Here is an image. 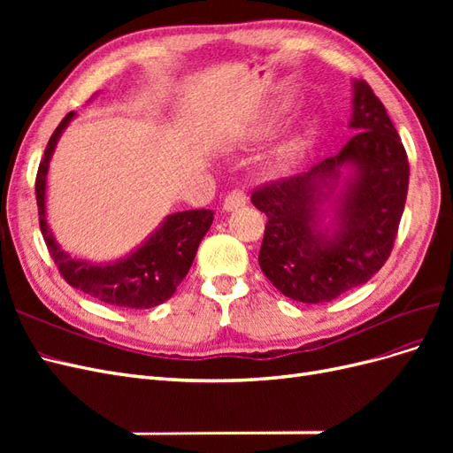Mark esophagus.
<instances>
[{"mask_svg":"<svg viewBox=\"0 0 453 453\" xmlns=\"http://www.w3.org/2000/svg\"><path fill=\"white\" fill-rule=\"evenodd\" d=\"M245 202H248V195H245V190L234 188V190H230L225 198V210L226 211L238 210V208H242V205H245Z\"/></svg>","mask_w":453,"mask_h":453,"instance_id":"obj_1","label":"esophagus"}]
</instances>
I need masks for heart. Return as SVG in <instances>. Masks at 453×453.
Instances as JSON below:
<instances>
[{
	"instance_id": "b5f03b06",
	"label": "heart",
	"mask_w": 453,
	"mask_h": 453,
	"mask_svg": "<svg viewBox=\"0 0 453 453\" xmlns=\"http://www.w3.org/2000/svg\"><path fill=\"white\" fill-rule=\"evenodd\" d=\"M295 149H296V147H293V149L289 150V153H287V157H291V155H293V150H295Z\"/></svg>"
}]
</instances>
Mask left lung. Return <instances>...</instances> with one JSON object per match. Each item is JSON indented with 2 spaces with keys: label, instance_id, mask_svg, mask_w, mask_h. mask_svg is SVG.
Segmentation results:
<instances>
[{
  "label": "left lung",
  "instance_id": "8db88e82",
  "mask_svg": "<svg viewBox=\"0 0 453 453\" xmlns=\"http://www.w3.org/2000/svg\"><path fill=\"white\" fill-rule=\"evenodd\" d=\"M353 117L359 130L310 172L270 181L251 202L268 221L258 265L278 291L296 303L323 304L366 283L386 265L399 232L410 166L401 135L366 81L353 83ZM356 177L339 203V223L328 235L317 225V205L334 189L339 168Z\"/></svg>",
  "mask_w": 453,
  "mask_h": 453
}]
</instances>
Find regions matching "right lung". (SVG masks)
I'll use <instances>...</instances> for the list:
<instances>
[{"label": "right lung", "mask_w": 453, "mask_h": 453, "mask_svg": "<svg viewBox=\"0 0 453 453\" xmlns=\"http://www.w3.org/2000/svg\"><path fill=\"white\" fill-rule=\"evenodd\" d=\"M73 115L67 113L50 135L35 177L39 228L54 265L72 287L109 306L143 310L166 303L193 265L198 245L213 223V211L188 210L170 215L138 251L113 265L92 266L64 253L45 221V183L52 150Z\"/></svg>", "instance_id": "1"}]
</instances>
